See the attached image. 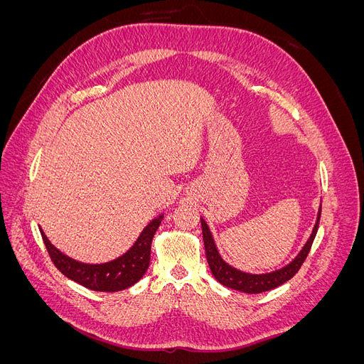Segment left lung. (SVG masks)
Segmentation results:
<instances>
[{"instance_id":"left-lung-1","label":"left lung","mask_w":364,"mask_h":364,"mask_svg":"<svg viewBox=\"0 0 364 364\" xmlns=\"http://www.w3.org/2000/svg\"><path fill=\"white\" fill-rule=\"evenodd\" d=\"M321 211H322V206L318 208L316 225L311 230V235L306 240V243L299 250V253H297V255L289 264H285L284 267H281L278 270H273V272H267V273H247V272H243L240 269H235L234 266H230L229 262H226L223 259V257L220 255L211 229H209L208 223L205 222V218L200 217L206 259L209 264V269H211V272L214 274V278L228 289L238 290V291L249 293V294H257V293H262V291L279 287L281 284L287 282L289 279H291L294 277L297 270L301 269L302 262L305 261L308 252H310V249H311L314 237L317 234L318 220H321Z\"/></svg>"}]
</instances>
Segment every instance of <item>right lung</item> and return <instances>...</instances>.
Returning <instances> with one entry per match:
<instances>
[{"label":"right lung","mask_w":364,"mask_h":364,"mask_svg":"<svg viewBox=\"0 0 364 364\" xmlns=\"http://www.w3.org/2000/svg\"><path fill=\"white\" fill-rule=\"evenodd\" d=\"M164 218V213L155 217L151 222L141 230L136 241L130 246L127 252L115 259L106 262H82L77 261L67 253H63L54 246L48 237L41 229V235L46 247L50 253L51 261L68 279L83 285V287L94 291H119L126 290L136 284L149 269L150 264V247L153 235L158 230Z\"/></svg>","instance_id":"add662e5"}]
</instances>
